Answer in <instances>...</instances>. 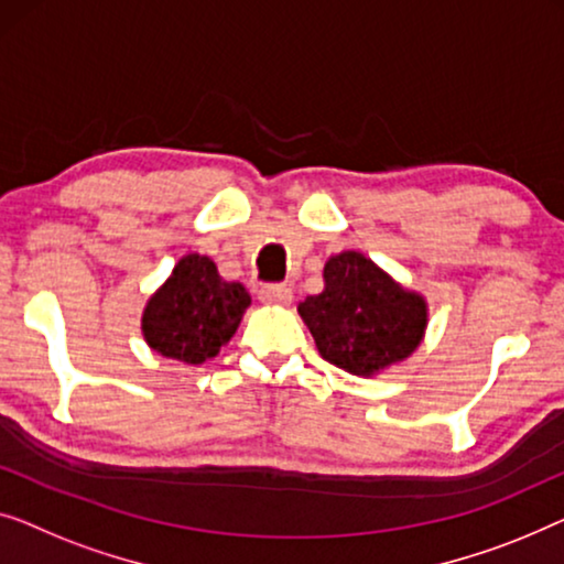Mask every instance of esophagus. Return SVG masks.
Instances as JSON below:
<instances>
[{
  "mask_svg": "<svg viewBox=\"0 0 564 564\" xmlns=\"http://www.w3.org/2000/svg\"><path fill=\"white\" fill-rule=\"evenodd\" d=\"M258 299L263 301V304L289 306L291 299H293V291L289 289V285H283V283H271V285H263V289H260Z\"/></svg>",
  "mask_w": 564,
  "mask_h": 564,
  "instance_id": "obj_1",
  "label": "esophagus"
}]
</instances>
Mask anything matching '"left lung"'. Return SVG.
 Instances as JSON below:
<instances>
[{
    "label": "left lung",
    "mask_w": 564,
    "mask_h": 564,
    "mask_svg": "<svg viewBox=\"0 0 564 564\" xmlns=\"http://www.w3.org/2000/svg\"><path fill=\"white\" fill-rule=\"evenodd\" d=\"M299 314L322 358L352 376H372L409 358L426 327L424 299L352 250L327 260L324 291L301 301Z\"/></svg>",
    "instance_id": "8db88e82"
}]
</instances>
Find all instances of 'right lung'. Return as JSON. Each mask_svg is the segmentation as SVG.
<instances>
[{"label": "right lung", "mask_w": 564, "mask_h": 564, "mask_svg": "<svg viewBox=\"0 0 564 564\" xmlns=\"http://www.w3.org/2000/svg\"><path fill=\"white\" fill-rule=\"evenodd\" d=\"M248 306L245 285L219 279L217 265L194 252L178 260L171 279L148 301L142 335L163 358L199 365L229 343Z\"/></svg>", "instance_id": "right-lung-1"}]
</instances>
